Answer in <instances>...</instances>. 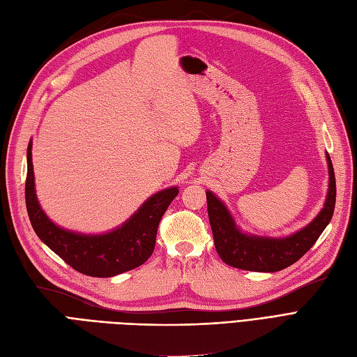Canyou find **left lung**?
Here are the masks:
<instances>
[{"label":"left lung","mask_w":357,"mask_h":357,"mask_svg":"<svg viewBox=\"0 0 357 357\" xmlns=\"http://www.w3.org/2000/svg\"><path fill=\"white\" fill-rule=\"evenodd\" d=\"M328 165L329 190L325 207L308 226L287 238H262V236L243 234L235 226L225 205L208 190V219L214 247L222 261L234 268L257 273H275L299 261L314 245L332 219L335 199H337V185H335V172L329 155Z\"/></svg>","instance_id":"1"}]
</instances>
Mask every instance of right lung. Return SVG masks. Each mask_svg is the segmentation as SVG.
Listing matches in <instances>:
<instances>
[{"mask_svg": "<svg viewBox=\"0 0 357 357\" xmlns=\"http://www.w3.org/2000/svg\"><path fill=\"white\" fill-rule=\"evenodd\" d=\"M28 171L25 201L32 228L38 238L75 271L91 277H113L143 265L155 250L158 226L177 188H169L149 198L121 228L104 235H82L53 225L40 208L32 171L31 143L26 152Z\"/></svg>", "mask_w": 357, "mask_h": 357, "instance_id": "1", "label": "right lung"}]
</instances>
